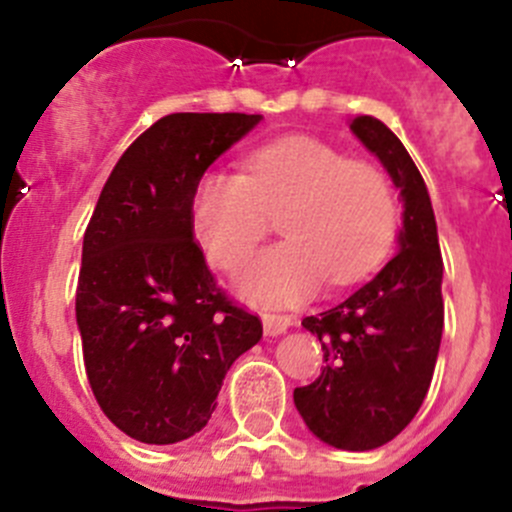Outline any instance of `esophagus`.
<instances>
[{"instance_id":"obj_1","label":"esophagus","mask_w":512,"mask_h":512,"mask_svg":"<svg viewBox=\"0 0 512 512\" xmlns=\"http://www.w3.org/2000/svg\"><path fill=\"white\" fill-rule=\"evenodd\" d=\"M261 323H264V333L266 336H282L284 330L289 325L295 323V320L289 318V315H277V312H264L261 315Z\"/></svg>"}]
</instances>
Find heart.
I'll list each match as a JSON object with an SVG mask.
<instances>
[{
	"instance_id": "obj_1",
	"label": "heart",
	"mask_w": 512,
	"mask_h": 512,
	"mask_svg": "<svg viewBox=\"0 0 512 512\" xmlns=\"http://www.w3.org/2000/svg\"><path fill=\"white\" fill-rule=\"evenodd\" d=\"M282 217L287 241L261 251L238 274V292L256 305H295L333 287L359 282L390 248L397 205L374 166L348 161L312 138L287 135L246 158V176L212 169L194 184V238L217 269H235Z\"/></svg>"
}]
</instances>
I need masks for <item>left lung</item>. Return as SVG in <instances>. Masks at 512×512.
<instances>
[{"instance_id":"obj_1","label":"left lung","mask_w":512,"mask_h":512,"mask_svg":"<svg viewBox=\"0 0 512 512\" xmlns=\"http://www.w3.org/2000/svg\"><path fill=\"white\" fill-rule=\"evenodd\" d=\"M348 128L390 174L402 200L397 253L341 305L302 320L325 366L295 390L302 420L333 449L372 451L415 418L431 387L443 336V261L431 194L410 153L382 120Z\"/></svg>"}]
</instances>
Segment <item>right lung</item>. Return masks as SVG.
<instances>
[{
  "mask_svg": "<svg viewBox=\"0 0 512 512\" xmlns=\"http://www.w3.org/2000/svg\"><path fill=\"white\" fill-rule=\"evenodd\" d=\"M261 120L176 112L153 122L115 164L84 233V366L104 415L140 443L200 433L233 361L264 333L217 289L189 217L194 184Z\"/></svg>",
  "mask_w": 512,
  "mask_h": 512,
  "instance_id": "1",
  "label": "right lung"
}]
</instances>
